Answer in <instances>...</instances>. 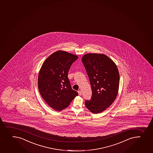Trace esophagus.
<instances>
[{"label":"esophagus","instance_id":"obj_1","mask_svg":"<svg viewBox=\"0 0 153 153\" xmlns=\"http://www.w3.org/2000/svg\"><path fill=\"white\" fill-rule=\"evenodd\" d=\"M78 94H79V95H82V92L80 90L78 91Z\"/></svg>","mask_w":153,"mask_h":153}]
</instances>
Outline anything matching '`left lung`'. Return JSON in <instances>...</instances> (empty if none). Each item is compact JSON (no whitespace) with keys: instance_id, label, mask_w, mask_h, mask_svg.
Listing matches in <instances>:
<instances>
[{"instance_id":"obj_1","label":"left lung","mask_w":153,"mask_h":153,"mask_svg":"<svg viewBox=\"0 0 153 153\" xmlns=\"http://www.w3.org/2000/svg\"><path fill=\"white\" fill-rule=\"evenodd\" d=\"M92 91L87 108L93 114L103 112L110 106L118 94L120 74L115 63L103 54L88 53L82 58Z\"/></svg>"}]
</instances>
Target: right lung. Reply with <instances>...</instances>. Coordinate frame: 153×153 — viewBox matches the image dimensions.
Here are the masks:
<instances>
[{
    "label": "right lung",
    "instance_id": "right-lung-1",
    "mask_svg": "<svg viewBox=\"0 0 153 153\" xmlns=\"http://www.w3.org/2000/svg\"><path fill=\"white\" fill-rule=\"evenodd\" d=\"M77 56L58 51L46 59L41 67L38 79L39 93L46 102L56 111L66 108L77 96L71 88L68 73Z\"/></svg>",
    "mask_w": 153,
    "mask_h": 153
}]
</instances>
